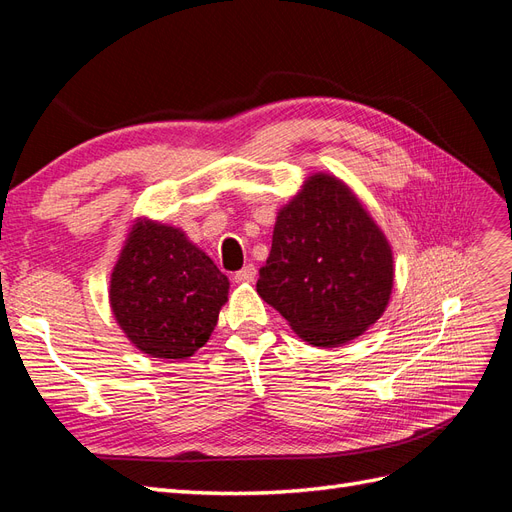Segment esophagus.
<instances>
[{
  "label": "esophagus",
  "mask_w": 512,
  "mask_h": 512,
  "mask_svg": "<svg viewBox=\"0 0 512 512\" xmlns=\"http://www.w3.org/2000/svg\"><path fill=\"white\" fill-rule=\"evenodd\" d=\"M254 277H256V267L245 265L241 271L235 273V282L237 284H250V282H254Z\"/></svg>",
  "instance_id": "obj_1"
}]
</instances>
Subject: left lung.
<instances>
[{
	"label": "left lung",
	"instance_id": "1",
	"mask_svg": "<svg viewBox=\"0 0 512 512\" xmlns=\"http://www.w3.org/2000/svg\"><path fill=\"white\" fill-rule=\"evenodd\" d=\"M393 288V254L346 185L314 175L273 228L256 290L305 342L333 348L374 324Z\"/></svg>",
	"mask_w": 512,
	"mask_h": 512
}]
</instances>
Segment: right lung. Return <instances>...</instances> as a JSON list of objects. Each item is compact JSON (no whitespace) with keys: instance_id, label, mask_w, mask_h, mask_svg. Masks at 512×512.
I'll return each instance as SVG.
<instances>
[{"instance_id":"right-lung-1","label":"right lung","mask_w":512,"mask_h":512,"mask_svg":"<svg viewBox=\"0 0 512 512\" xmlns=\"http://www.w3.org/2000/svg\"><path fill=\"white\" fill-rule=\"evenodd\" d=\"M228 299V277L181 230L138 222L111 277V307L130 342L156 359L207 344Z\"/></svg>"}]
</instances>
